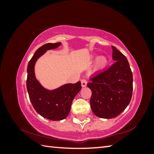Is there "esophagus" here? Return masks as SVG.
I'll use <instances>...</instances> for the list:
<instances>
[{"instance_id":"1","label":"esophagus","mask_w":154,"mask_h":154,"mask_svg":"<svg viewBox=\"0 0 154 154\" xmlns=\"http://www.w3.org/2000/svg\"><path fill=\"white\" fill-rule=\"evenodd\" d=\"M81 83H82V87H85L87 85V80L85 79H83L81 81Z\"/></svg>"}]
</instances>
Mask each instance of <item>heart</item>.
<instances>
[{"label": "heart", "mask_w": 154, "mask_h": 154, "mask_svg": "<svg viewBox=\"0 0 154 154\" xmlns=\"http://www.w3.org/2000/svg\"><path fill=\"white\" fill-rule=\"evenodd\" d=\"M106 64V58H103V57H100V58L98 60L97 66L98 68H103V67H105Z\"/></svg>", "instance_id": "heart-1"}]
</instances>
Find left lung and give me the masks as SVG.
<instances>
[{
	"label": "left lung",
	"mask_w": 154,
	"mask_h": 154,
	"mask_svg": "<svg viewBox=\"0 0 154 154\" xmlns=\"http://www.w3.org/2000/svg\"><path fill=\"white\" fill-rule=\"evenodd\" d=\"M116 62L107 69L94 75L88 87L92 90L91 109L96 116L111 119L118 116L129 105L133 89V77L128 61L112 46Z\"/></svg>",
	"instance_id": "8db88e82"
}]
</instances>
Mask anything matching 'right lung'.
Masks as SVG:
<instances>
[{"mask_svg":"<svg viewBox=\"0 0 154 154\" xmlns=\"http://www.w3.org/2000/svg\"><path fill=\"white\" fill-rule=\"evenodd\" d=\"M61 43H47L38 48L28 62L26 87L30 100L36 111L43 118L53 121L62 120L71 110L72 102L82 89L81 82L67 83L49 90L41 85L35 73L36 62L49 49H56Z\"/></svg>","mask_w":154,"mask_h":154,"instance_id":"add662e5","label":"right lung"}]
</instances>
